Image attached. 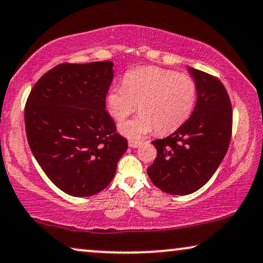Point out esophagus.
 I'll use <instances>...</instances> for the list:
<instances>
[{
	"label": "esophagus",
	"mask_w": 263,
	"mask_h": 263,
	"mask_svg": "<svg viewBox=\"0 0 263 263\" xmlns=\"http://www.w3.org/2000/svg\"><path fill=\"white\" fill-rule=\"evenodd\" d=\"M142 145V142L140 141H134V140H130L129 141V147H132V148H138V147H140Z\"/></svg>",
	"instance_id": "34e87169"
}]
</instances>
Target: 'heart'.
<instances>
[{
	"label": "heart",
	"instance_id": "heart-1",
	"mask_svg": "<svg viewBox=\"0 0 263 263\" xmlns=\"http://www.w3.org/2000/svg\"><path fill=\"white\" fill-rule=\"evenodd\" d=\"M196 96V84L189 75L145 67L128 71L123 85L111 86L105 105L116 121L124 120L139 105V116L118 124L121 134L139 139L153 129L158 134L177 130L192 115Z\"/></svg>",
	"mask_w": 263,
	"mask_h": 263
}]
</instances>
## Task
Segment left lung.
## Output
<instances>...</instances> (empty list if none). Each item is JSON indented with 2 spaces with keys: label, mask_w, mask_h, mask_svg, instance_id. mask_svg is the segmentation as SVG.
Returning <instances> with one entry per match:
<instances>
[{
  "label": "left lung",
  "mask_w": 263,
  "mask_h": 263,
  "mask_svg": "<svg viewBox=\"0 0 263 263\" xmlns=\"http://www.w3.org/2000/svg\"><path fill=\"white\" fill-rule=\"evenodd\" d=\"M197 88L189 120L167 138L152 143L157 158L147 168L153 184L171 195H188L203 186L228 152L232 107L220 80L188 67Z\"/></svg>",
  "instance_id": "1"
}]
</instances>
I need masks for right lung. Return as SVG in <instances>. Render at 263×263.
<instances>
[{"instance_id":"1","label":"right lung","mask_w":263,"mask_h":263,"mask_svg":"<svg viewBox=\"0 0 263 263\" xmlns=\"http://www.w3.org/2000/svg\"><path fill=\"white\" fill-rule=\"evenodd\" d=\"M114 63L59 64L33 86L25 106L28 145L43 171L68 195L105 189L128 141L105 110Z\"/></svg>"}]
</instances>
